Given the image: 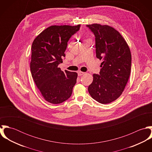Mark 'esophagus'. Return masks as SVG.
I'll return each instance as SVG.
<instances>
[{"label": "esophagus", "instance_id": "esophagus-1", "mask_svg": "<svg viewBox=\"0 0 152 152\" xmlns=\"http://www.w3.org/2000/svg\"><path fill=\"white\" fill-rule=\"evenodd\" d=\"M84 74H85V72H82V71H78V75H80V76L83 75H84Z\"/></svg>", "mask_w": 152, "mask_h": 152}]
</instances>
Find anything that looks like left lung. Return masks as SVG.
<instances>
[{"mask_svg": "<svg viewBox=\"0 0 152 152\" xmlns=\"http://www.w3.org/2000/svg\"><path fill=\"white\" fill-rule=\"evenodd\" d=\"M95 37L96 56L102 62L99 75L93 74L88 90L93 99L110 103L122 94L130 76V48L121 34L108 25H87Z\"/></svg>", "mask_w": 152, "mask_h": 152, "instance_id": "left-lung-1", "label": "left lung"}]
</instances>
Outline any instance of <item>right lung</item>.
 <instances>
[{
  "mask_svg": "<svg viewBox=\"0 0 152 152\" xmlns=\"http://www.w3.org/2000/svg\"><path fill=\"white\" fill-rule=\"evenodd\" d=\"M77 26H51L34 40L31 45L30 71L33 80L44 99L58 104L71 95L78 74L63 71L58 66L71 37L80 30Z\"/></svg>",
  "mask_w": 152,
  "mask_h": 152,
  "instance_id": "right-lung-1",
  "label": "right lung"
}]
</instances>
